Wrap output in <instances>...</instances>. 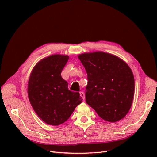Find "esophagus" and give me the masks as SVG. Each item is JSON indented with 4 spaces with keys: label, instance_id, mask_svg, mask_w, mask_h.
I'll list each match as a JSON object with an SVG mask.
<instances>
[{
    "label": "esophagus",
    "instance_id": "obj_1",
    "mask_svg": "<svg viewBox=\"0 0 157 157\" xmlns=\"http://www.w3.org/2000/svg\"><path fill=\"white\" fill-rule=\"evenodd\" d=\"M79 94H80V96L82 97L83 100L84 101V100H85V94H84V93L83 92H79Z\"/></svg>",
    "mask_w": 157,
    "mask_h": 157
}]
</instances>
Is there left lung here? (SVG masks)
Segmentation results:
<instances>
[{"label":"left lung","mask_w":157,"mask_h":157,"mask_svg":"<svg viewBox=\"0 0 157 157\" xmlns=\"http://www.w3.org/2000/svg\"><path fill=\"white\" fill-rule=\"evenodd\" d=\"M78 58L88 74L86 103L105 121L123 119L131 108L134 94V78L128 65L103 52L84 53Z\"/></svg>","instance_id":"1"}]
</instances>
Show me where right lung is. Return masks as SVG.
Returning a JSON list of instances; mask_svg holds the SVG:
<instances>
[{"mask_svg":"<svg viewBox=\"0 0 157 157\" xmlns=\"http://www.w3.org/2000/svg\"><path fill=\"white\" fill-rule=\"evenodd\" d=\"M68 59L67 55L49 56L36 65L29 76V102L39 117L48 125L65 122L82 102L79 93L69 90L61 75Z\"/></svg>","mask_w":157,"mask_h":157,"instance_id":"add662e5","label":"right lung"}]
</instances>
